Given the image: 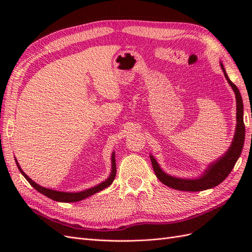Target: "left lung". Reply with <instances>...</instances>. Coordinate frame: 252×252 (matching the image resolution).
Masks as SVG:
<instances>
[{
    "instance_id": "left-lung-1",
    "label": "left lung",
    "mask_w": 252,
    "mask_h": 252,
    "mask_svg": "<svg viewBox=\"0 0 252 252\" xmlns=\"http://www.w3.org/2000/svg\"><path fill=\"white\" fill-rule=\"evenodd\" d=\"M220 68H222L224 71L226 80L233 89L236 98V122H238V123H236L235 133L231 143V146L225 152V155L222 158H220L216 162H213L212 164L209 165L207 170L204 172L201 178L193 180L174 178L169 174L165 173L161 169V167L158 166L157 159L152 156H150L151 164L152 167H154L156 175L166 186L177 190H183V191H202V190L216 187L228 177V174L231 172L236 161H238V158L242 154L244 140H245V125H244L243 120L244 108L242 96L238 87H236L229 80V78H228L222 63H220Z\"/></svg>"
}]
</instances>
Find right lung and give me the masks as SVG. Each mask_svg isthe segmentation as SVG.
<instances>
[{"instance_id":"obj_1","label":"right lung","mask_w":252,"mask_h":252,"mask_svg":"<svg viewBox=\"0 0 252 252\" xmlns=\"http://www.w3.org/2000/svg\"><path fill=\"white\" fill-rule=\"evenodd\" d=\"M16 163L19 170L21 171V173L24 175V178L29 182V184L32 185L35 190H37L40 193L44 194L45 196L49 197V199L57 201V202H64V203H72V202H79L82 201L86 197L93 195L101 190L107 188L108 186H110L112 184V182L116 178V173H117V166H116V158H114V152H112V157H111V173L109 175V178L107 180H105L101 184H98L93 188H89L84 190V191H80V192H63V191H57V190H52V189H48L42 187L40 185H37L36 183H34L32 179H30L28 175L21 169V167L18 163V161L16 159Z\"/></svg>"}]
</instances>
